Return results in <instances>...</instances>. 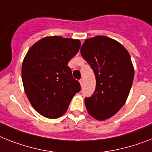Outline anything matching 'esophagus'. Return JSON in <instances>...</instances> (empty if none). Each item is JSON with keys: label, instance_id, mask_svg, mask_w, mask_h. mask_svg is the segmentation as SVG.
Masks as SVG:
<instances>
[{"label": "esophagus", "instance_id": "34e87169", "mask_svg": "<svg viewBox=\"0 0 152 152\" xmlns=\"http://www.w3.org/2000/svg\"><path fill=\"white\" fill-rule=\"evenodd\" d=\"M79 82H80V84H81V86L83 85V80H82V79H80V80H79Z\"/></svg>", "mask_w": 152, "mask_h": 152}]
</instances>
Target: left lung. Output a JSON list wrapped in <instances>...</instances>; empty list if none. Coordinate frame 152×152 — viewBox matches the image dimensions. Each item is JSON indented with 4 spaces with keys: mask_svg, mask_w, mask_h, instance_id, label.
<instances>
[{
    "mask_svg": "<svg viewBox=\"0 0 152 152\" xmlns=\"http://www.w3.org/2000/svg\"><path fill=\"white\" fill-rule=\"evenodd\" d=\"M81 54L93 70L96 90L85 103L90 116L105 120L114 116L126 102L132 86L134 69L128 51L107 36L88 39Z\"/></svg>",
    "mask_w": 152,
    "mask_h": 152,
    "instance_id": "1",
    "label": "left lung"
}]
</instances>
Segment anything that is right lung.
<instances>
[{"mask_svg": "<svg viewBox=\"0 0 152 152\" xmlns=\"http://www.w3.org/2000/svg\"><path fill=\"white\" fill-rule=\"evenodd\" d=\"M80 46L79 39L47 36L32 45L24 58L22 78L25 92L32 107L46 118L61 117L81 90L67 66Z\"/></svg>", "mask_w": 152, "mask_h": 152, "instance_id": "1", "label": "right lung"}]
</instances>
